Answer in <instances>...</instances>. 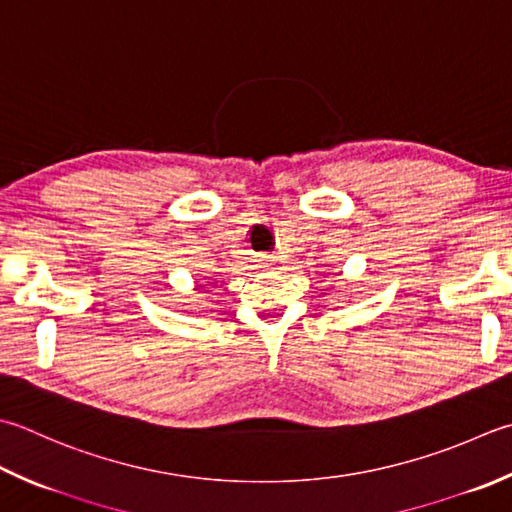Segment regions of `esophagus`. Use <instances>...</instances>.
Segmentation results:
<instances>
[{
    "instance_id": "obj_1",
    "label": "esophagus",
    "mask_w": 512,
    "mask_h": 512,
    "mask_svg": "<svg viewBox=\"0 0 512 512\" xmlns=\"http://www.w3.org/2000/svg\"><path fill=\"white\" fill-rule=\"evenodd\" d=\"M279 266V257L277 255H270V257H266L264 259V268H277Z\"/></svg>"
}]
</instances>
